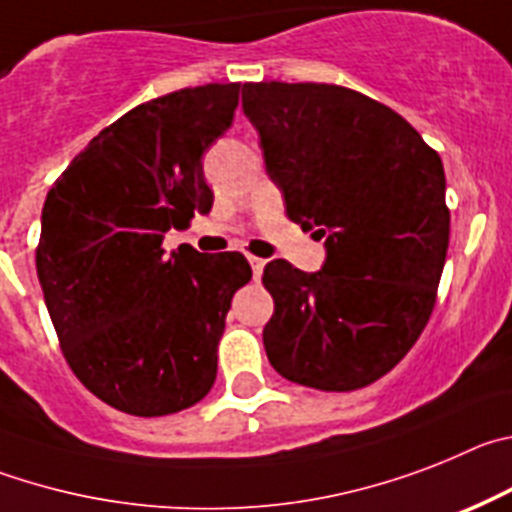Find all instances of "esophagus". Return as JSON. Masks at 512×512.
I'll return each mask as SVG.
<instances>
[{"label":"esophagus","instance_id":"obj_1","mask_svg":"<svg viewBox=\"0 0 512 512\" xmlns=\"http://www.w3.org/2000/svg\"><path fill=\"white\" fill-rule=\"evenodd\" d=\"M247 260H250L252 273H255V278H260L262 267H265V260H262V257H255V255H250V257H247Z\"/></svg>","mask_w":512,"mask_h":512}]
</instances>
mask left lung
Instances as JSON below:
<instances>
[{
	"instance_id": "8db88e82",
	"label": "left lung",
	"mask_w": 512,
	"mask_h": 512,
	"mask_svg": "<svg viewBox=\"0 0 512 512\" xmlns=\"http://www.w3.org/2000/svg\"><path fill=\"white\" fill-rule=\"evenodd\" d=\"M242 109L288 219L326 239L319 273L265 265L267 359L306 388H367L411 352L436 306L449 250L439 153L398 112L344 86L245 84Z\"/></svg>"
}]
</instances>
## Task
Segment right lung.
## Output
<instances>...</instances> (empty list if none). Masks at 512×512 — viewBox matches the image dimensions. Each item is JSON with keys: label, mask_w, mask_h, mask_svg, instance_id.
<instances>
[{"label": "right lung", "mask_w": 512, "mask_h": 512, "mask_svg": "<svg viewBox=\"0 0 512 512\" xmlns=\"http://www.w3.org/2000/svg\"><path fill=\"white\" fill-rule=\"evenodd\" d=\"M242 84L150 99L112 122L50 186L35 267L73 375L142 418L199 403L216 380L229 303L252 267L163 234L211 209L201 155L229 130Z\"/></svg>", "instance_id": "add662e5"}]
</instances>
